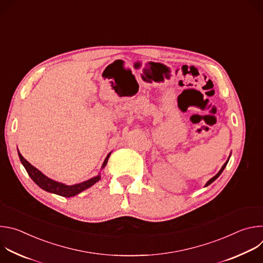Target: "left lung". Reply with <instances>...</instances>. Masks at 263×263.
<instances>
[{"label": "left lung", "mask_w": 263, "mask_h": 263, "mask_svg": "<svg viewBox=\"0 0 263 263\" xmlns=\"http://www.w3.org/2000/svg\"><path fill=\"white\" fill-rule=\"evenodd\" d=\"M228 161H229V159H228V160H227V162H226V163H224V164H223V165H222V167H221V168H220V171H219V172H218V173H217V174H216V175H215V176H214V177H213V178H211V179H210V180H209V181H208V182H207V183H206V186H208V185H209V184H211V183H212V182H213V181H214V180H215V179H217V178H218V176H219V175H220V174H221V173H222V171H223V168H224V167H226V165H227V163H228Z\"/></svg>", "instance_id": "left-lung-1"}]
</instances>
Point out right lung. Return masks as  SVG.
I'll use <instances>...</instances> for the list:
<instances>
[{"label":"right lung","mask_w":263,"mask_h":263,"mask_svg":"<svg viewBox=\"0 0 263 263\" xmlns=\"http://www.w3.org/2000/svg\"><path fill=\"white\" fill-rule=\"evenodd\" d=\"M18 156H20V159H21V162L23 163V165L25 166L28 175L31 177V179L39 185L41 189H43L44 191L46 192H49V193H52V194H56V195H59L61 197H66V198H69V197H73L76 196L78 194H80L81 192L89 189L90 186H92L95 183H97L101 177L100 175L97 176V177H93L85 182H82L80 184H76V185H65V184H62V183H59V182H56L48 177H46L41 171L37 170L36 167H34L32 164H30L23 156L22 154L18 152ZM110 154L106 157L104 163H103V166L102 168L107 164V161H108V158H109Z\"/></svg>","instance_id":"right-lung-1"}]
</instances>
